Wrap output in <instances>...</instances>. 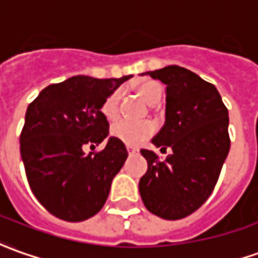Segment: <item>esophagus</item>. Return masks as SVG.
I'll return each mask as SVG.
<instances>
[{"mask_svg":"<svg viewBox=\"0 0 258 258\" xmlns=\"http://www.w3.org/2000/svg\"><path fill=\"white\" fill-rule=\"evenodd\" d=\"M127 150H128L130 154H136V152L140 151V150H138V147H134V145H128V147H127Z\"/></svg>","mask_w":258,"mask_h":258,"instance_id":"obj_1","label":"esophagus"}]
</instances>
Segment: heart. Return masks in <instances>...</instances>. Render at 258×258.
<instances>
[{
    "label": "heart",
    "instance_id": "heart-1",
    "mask_svg": "<svg viewBox=\"0 0 258 258\" xmlns=\"http://www.w3.org/2000/svg\"><path fill=\"white\" fill-rule=\"evenodd\" d=\"M138 94L145 103H148L150 106H155L162 97V86L151 80L145 82L138 87ZM118 100L120 93L115 90L103 101L100 110L107 121L113 122L118 118ZM111 134L122 143L133 145L151 137L154 134V125L150 121H120L113 125Z\"/></svg>",
    "mask_w": 258,
    "mask_h": 258
}]
</instances>
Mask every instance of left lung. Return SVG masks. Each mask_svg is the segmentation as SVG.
<instances>
[{
    "mask_svg": "<svg viewBox=\"0 0 258 258\" xmlns=\"http://www.w3.org/2000/svg\"><path fill=\"white\" fill-rule=\"evenodd\" d=\"M166 85L165 124L152 144L172 151L164 161L141 150L148 169L140 179L145 208L166 220L192 215L208 201L230 150L229 111L215 86L180 66L147 72Z\"/></svg>",
    "mask_w": 258,
    "mask_h": 258,
    "instance_id": "obj_1",
    "label": "left lung"
}]
</instances>
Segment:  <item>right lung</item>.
I'll use <instances>...</instances> for the list:
<instances>
[{"mask_svg":"<svg viewBox=\"0 0 258 258\" xmlns=\"http://www.w3.org/2000/svg\"><path fill=\"white\" fill-rule=\"evenodd\" d=\"M131 76H75L45 87L28 106L19 136L29 188L42 206L66 222H83L104 206L111 182L128 157L110 137L101 151L85 154L108 136L103 101Z\"/></svg>","mask_w":258,"mask_h":258,"instance_id":"right-lung-1","label":"right lung"}]
</instances>
